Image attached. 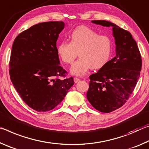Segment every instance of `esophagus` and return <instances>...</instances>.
<instances>
[{
    "mask_svg": "<svg viewBox=\"0 0 149 149\" xmlns=\"http://www.w3.org/2000/svg\"><path fill=\"white\" fill-rule=\"evenodd\" d=\"M80 79H79V78H77V77H74V83H77V82H79V81H80Z\"/></svg>",
    "mask_w": 149,
    "mask_h": 149,
    "instance_id": "esophagus-1",
    "label": "esophagus"
}]
</instances>
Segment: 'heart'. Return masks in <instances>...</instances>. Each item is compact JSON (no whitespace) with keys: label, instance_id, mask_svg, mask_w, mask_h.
I'll return each instance as SVG.
<instances>
[{"label":"heart","instance_id":"heart-1","mask_svg":"<svg viewBox=\"0 0 149 149\" xmlns=\"http://www.w3.org/2000/svg\"><path fill=\"white\" fill-rule=\"evenodd\" d=\"M70 41H62L57 45V53L62 61L72 64V74L83 76L90 69H99L108 61L113 48L111 39L85 26L77 27L70 35Z\"/></svg>","mask_w":149,"mask_h":149}]
</instances>
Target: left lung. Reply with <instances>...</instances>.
<instances>
[{
	"label": "left lung",
	"mask_w": 149,
	"mask_h": 149,
	"mask_svg": "<svg viewBox=\"0 0 149 149\" xmlns=\"http://www.w3.org/2000/svg\"><path fill=\"white\" fill-rule=\"evenodd\" d=\"M92 23L112 27L116 55L90 76L88 100L94 108L109 113L125 104L135 89L142 67L141 55L130 32L106 20Z\"/></svg>",
	"instance_id": "obj_1"
}]
</instances>
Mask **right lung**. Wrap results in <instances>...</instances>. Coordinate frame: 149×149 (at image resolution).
Masks as SVG:
<instances>
[{
    "label": "right lung",
    "mask_w": 149,
    "mask_h": 149,
    "mask_svg": "<svg viewBox=\"0 0 149 149\" xmlns=\"http://www.w3.org/2000/svg\"><path fill=\"white\" fill-rule=\"evenodd\" d=\"M63 22H47L22 31L14 41L9 73L23 101L38 111L54 109L74 84L73 78L61 79L67 71L60 66L56 42Z\"/></svg>",
    "instance_id": "right-lung-1"
}]
</instances>
